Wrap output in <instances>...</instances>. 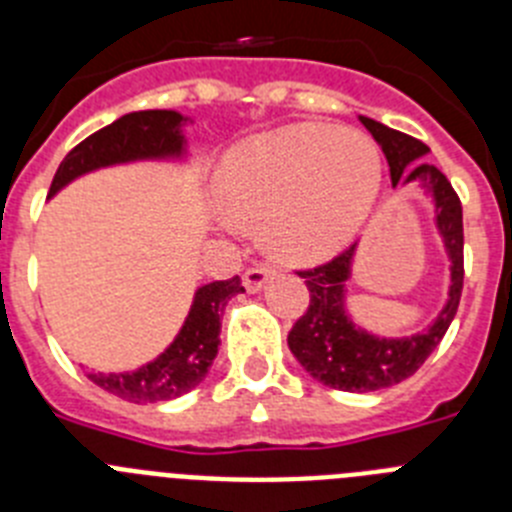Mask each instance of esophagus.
Here are the masks:
<instances>
[{
    "label": "esophagus",
    "instance_id": "1",
    "mask_svg": "<svg viewBox=\"0 0 512 512\" xmlns=\"http://www.w3.org/2000/svg\"><path fill=\"white\" fill-rule=\"evenodd\" d=\"M271 277H274V269H271V266H251V269H246V274H243V287H246L248 292H259Z\"/></svg>",
    "mask_w": 512,
    "mask_h": 512
}]
</instances>
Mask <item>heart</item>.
<instances>
[{"mask_svg":"<svg viewBox=\"0 0 512 512\" xmlns=\"http://www.w3.org/2000/svg\"><path fill=\"white\" fill-rule=\"evenodd\" d=\"M379 148L361 133L287 125L225 153L217 197L243 220L264 217L266 241L292 261H320L354 241L382 192Z\"/></svg>","mask_w":512,"mask_h":512,"instance_id":"1","label":"heart"}]
</instances>
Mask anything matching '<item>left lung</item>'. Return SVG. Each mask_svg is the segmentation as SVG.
Here are the masks:
<instances>
[{
  "instance_id": "8db88e82",
  "label": "left lung",
  "mask_w": 512,
  "mask_h": 512,
  "mask_svg": "<svg viewBox=\"0 0 512 512\" xmlns=\"http://www.w3.org/2000/svg\"><path fill=\"white\" fill-rule=\"evenodd\" d=\"M359 120L387 156L392 187L400 182H420L423 189L431 192L433 207H436V228L451 261V287L449 300L428 328L405 338H379L366 333L348 318L346 282L351 279L356 246L338 253L328 264L297 271L310 289V305L289 330V351L305 366V372H310L312 379L343 392L384 390L413 377L446 336L459 310L461 287H464L461 202L449 179L436 166L420 161L431 148L413 135L387 128L372 117H359Z\"/></svg>"
}]
</instances>
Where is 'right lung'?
<instances>
[{
  "mask_svg": "<svg viewBox=\"0 0 512 512\" xmlns=\"http://www.w3.org/2000/svg\"><path fill=\"white\" fill-rule=\"evenodd\" d=\"M187 117L174 110H143L122 115L107 128L84 138L66 153L51 182L48 197L63 189L76 176L89 174L102 166L130 164V161H156L179 158L184 153L182 125ZM243 292L241 277L210 282L194 292V302L179 336L164 354L135 372L89 374L97 387L122 400L164 402L187 395L205 379L220 346V318L230 297Z\"/></svg>",
  "mask_w": 512,
  "mask_h": 512,
  "instance_id": "1",
  "label": "right lung"
}]
</instances>
